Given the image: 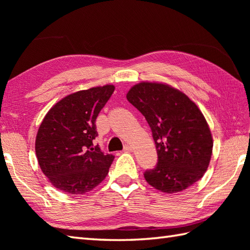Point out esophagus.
Segmentation results:
<instances>
[{
    "instance_id": "1",
    "label": "esophagus",
    "mask_w": 250,
    "mask_h": 250,
    "mask_svg": "<svg viewBox=\"0 0 250 250\" xmlns=\"http://www.w3.org/2000/svg\"><path fill=\"white\" fill-rule=\"evenodd\" d=\"M131 150H132V147L130 145L126 144L124 146V151H131Z\"/></svg>"
}]
</instances>
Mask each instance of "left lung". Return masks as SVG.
Instances as JSON below:
<instances>
[{"instance_id":"8db88e82","label":"left lung","mask_w":250,"mask_h":250,"mask_svg":"<svg viewBox=\"0 0 250 250\" xmlns=\"http://www.w3.org/2000/svg\"><path fill=\"white\" fill-rule=\"evenodd\" d=\"M149 125L158 162L144 177L167 193L187 189L203 177L213 152V137L198 106L167 84L141 83L126 94Z\"/></svg>"}]
</instances>
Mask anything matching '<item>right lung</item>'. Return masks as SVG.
<instances>
[{
	"instance_id": "obj_1",
	"label": "right lung",
	"mask_w": 250,
	"mask_h": 250,
	"mask_svg": "<svg viewBox=\"0 0 250 250\" xmlns=\"http://www.w3.org/2000/svg\"><path fill=\"white\" fill-rule=\"evenodd\" d=\"M115 90L113 84L63 98L42 121L35 152L42 171L56 188L70 194L91 191L108 174L114 155L93 145L95 120Z\"/></svg>"
}]
</instances>
